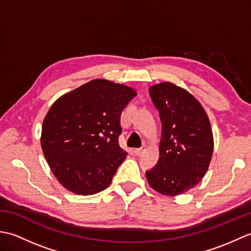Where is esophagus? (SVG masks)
Here are the masks:
<instances>
[{"label":"esophagus","instance_id":"obj_1","mask_svg":"<svg viewBox=\"0 0 251 251\" xmlns=\"http://www.w3.org/2000/svg\"><path fill=\"white\" fill-rule=\"evenodd\" d=\"M146 151V147H141V148H139V149H136L135 150V154L137 156H140L141 154Z\"/></svg>","mask_w":251,"mask_h":251}]
</instances>
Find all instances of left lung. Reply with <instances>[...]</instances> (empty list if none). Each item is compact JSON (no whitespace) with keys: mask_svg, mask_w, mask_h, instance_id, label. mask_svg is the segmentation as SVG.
I'll return each mask as SVG.
<instances>
[{"mask_svg":"<svg viewBox=\"0 0 251 251\" xmlns=\"http://www.w3.org/2000/svg\"><path fill=\"white\" fill-rule=\"evenodd\" d=\"M162 122L159 158L146 173L151 188L176 196L194 188L204 177L214 152L210 122L200 101L170 82L149 88Z\"/></svg>","mask_w":251,"mask_h":251,"instance_id":"left-lung-1","label":"left lung"}]
</instances>
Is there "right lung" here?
Instances as JSON below:
<instances>
[{
  "instance_id": "add662e5",
  "label": "right lung",
  "mask_w": 251,
  "mask_h": 251,
  "mask_svg": "<svg viewBox=\"0 0 251 251\" xmlns=\"http://www.w3.org/2000/svg\"><path fill=\"white\" fill-rule=\"evenodd\" d=\"M136 90L93 79L58 98L42 125L41 146L61 185L92 195L110 185L127 152L119 145L121 114Z\"/></svg>"
}]
</instances>
